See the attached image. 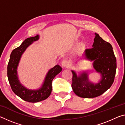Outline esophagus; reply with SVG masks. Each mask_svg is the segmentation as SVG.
<instances>
[{
  "label": "esophagus",
  "mask_w": 125,
  "mask_h": 125,
  "mask_svg": "<svg viewBox=\"0 0 125 125\" xmlns=\"http://www.w3.org/2000/svg\"><path fill=\"white\" fill-rule=\"evenodd\" d=\"M61 65H62V67H65V68H68L69 66V62H68L66 60H63L62 62H61Z\"/></svg>",
  "instance_id": "34e87169"
}]
</instances>
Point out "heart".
Masks as SVG:
<instances>
[{"label":"heart","mask_w":125,"mask_h":125,"mask_svg":"<svg viewBox=\"0 0 125 125\" xmlns=\"http://www.w3.org/2000/svg\"><path fill=\"white\" fill-rule=\"evenodd\" d=\"M82 47H84V45H82Z\"/></svg>","instance_id":"heart-1"}]
</instances>
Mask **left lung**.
<instances>
[{"instance_id":"obj_1","label":"left lung","mask_w":125,"mask_h":125,"mask_svg":"<svg viewBox=\"0 0 125 125\" xmlns=\"http://www.w3.org/2000/svg\"><path fill=\"white\" fill-rule=\"evenodd\" d=\"M95 34L93 47L84 51V56L88 60L94 61L93 67L100 74L101 79L98 83L94 84L89 81L88 73L83 72L77 76L72 71V88L74 93L81 98H93L101 95L111 87L115 79L116 59L113 47L98 33Z\"/></svg>"}]
</instances>
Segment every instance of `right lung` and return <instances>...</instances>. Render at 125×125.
I'll list each match as a JSON object with an SVG mask.
<instances>
[{
  "label": "right lung",
  "mask_w": 125,
  "mask_h": 125,
  "mask_svg": "<svg viewBox=\"0 0 125 125\" xmlns=\"http://www.w3.org/2000/svg\"><path fill=\"white\" fill-rule=\"evenodd\" d=\"M39 39L37 35L34 37L27 38L19 47L12 51L8 64L7 75L9 84L13 92L22 100L30 103H36L45 100L50 95L52 90V82L54 78L62 71L59 65L50 69L46 75L41 87L37 90H29L20 83L17 74V68L21 57L26 48Z\"/></svg>",
  "instance_id": "1"
}]
</instances>
